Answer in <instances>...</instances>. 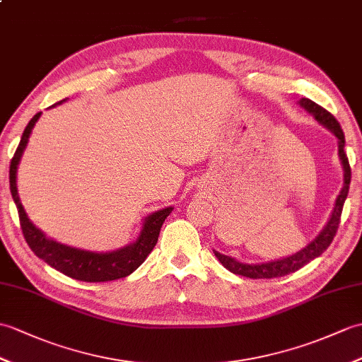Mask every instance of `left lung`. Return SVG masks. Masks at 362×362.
Here are the masks:
<instances>
[{
	"instance_id": "1",
	"label": "left lung",
	"mask_w": 362,
	"mask_h": 362,
	"mask_svg": "<svg viewBox=\"0 0 362 362\" xmlns=\"http://www.w3.org/2000/svg\"><path fill=\"white\" fill-rule=\"evenodd\" d=\"M299 105L304 109H307L310 114H313V117L319 123L327 126V128H329L334 134V136L338 137L339 157H341V162L344 166V187L339 192L338 199H336L334 209L332 213L330 221L325 225V228L321 231V234H319V236L312 243H308L304 250L298 251L296 255L281 259V260H274V262H268V264L248 265V264H240L230 256H225V255H221V253H217V251H214V255L217 259L221 260V264L226 268V270H230L234 274L245 276V277H250V279H273V277H282V276H287L290 273H295L299 270V268L307 265L310 260H313L315 257L321 256L324 251L330 247L333 238L336 236V231H338V228H339L342 206H344V202H346L347 194H349L350 177H351L349 157L346 154V151H344V145H346V140H344V132L341 129L339 122L336 120L334 117L322 106H319L317 103L312 102V100H308V98H302Z\"/></svg>"
}]
</instances>
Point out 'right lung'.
Instances as JSON below:
<instances>
[{
	"mask_svg": "<svg viewBox=\"0 0 362 362\" xmlns=\"http://www.w3.org/2000/svg\"><path fill=\"white\" fill-rule=\"evenodd\" d=\"M40 115L41 112L33 115L30 122L28 123L26 129H24L20 145L16 148L12 157L9 171L11 192L16 209H18L21 231L24 239L28 242V245L30 247L33 253L40 259H43L47 265L55 268L57 272L72 277V279L85 282H107L129 276L132 272L137 270L143 264V260L148 257V255L156 247L158 233H160L162 225L166 217L173 211V208H165L160 209V211L151 214L145 221V225H143L140 238L134 242L132 245L122 248L119 251H112V253L98 255L92 253V251L66 247L62 245V243L47 239L45 234L41 233L37 226H33V223L28 219L18 197V191H16V168H18L23 151L28 145L33 124H35Z\"/></svg>",
	"mask_w": 362,
	"mask_h": 362,
	"instance_id": "obj_1",
	"label": "right lung"
}]
</instances>
